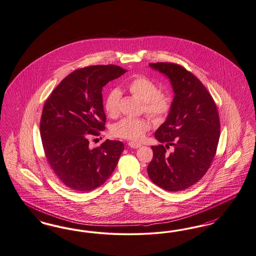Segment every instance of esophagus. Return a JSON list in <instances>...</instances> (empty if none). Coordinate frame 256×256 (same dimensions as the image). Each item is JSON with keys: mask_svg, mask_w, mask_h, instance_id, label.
<instances>
[{"mask_svg": "<svg viewBox=\"0 0 256 256\" xmlns=\"http://www.w3.org/2000/svg\"><path fill=\"white\" fill-rule=\"evenodd\" d=\"M128 146H130V148H138L141 146L140 144L134 143V142H130Z\"/></svg>", "mask_w": 256, "mask_h": 256, "instance_id": "obj_1", "label": "esophagus"}]
</instances>
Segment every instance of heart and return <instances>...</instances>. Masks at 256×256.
<instances>
[{
	"instance_id": "b5f03b06",
	"label": "heart",
	"mask_w": 256,
	"mask_h": 256,
	"mask_svg": "<svg viewBox=\"0 0 256 256\" xmlns=\"http://www.w3.org/2000/svg\"><path fill=\"white\" fill-rule=\"evenodd\" d=\"M126 90L143 102V110L154 120H162L170 110V100L159 92L156 84L144 76H138L126 84ZM120 92L112 90L106 96L104 108L110 118L117 117L119 113ZM150 124L144 118H124L113 126L112 132L115 137L139 142L150 130Z\"/></svg>"
}]
</instances>
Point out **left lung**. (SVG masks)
<instances>
[{
    "instance_id": "1",
    "label": "left lung",
    "mask_w": 256,
    "mask_h": 256,
    "mask_svg": "<svg viewBox=\"0 0 256 256\" xmlns=\"http://www.w3.org/2000/svg\"><path fill=\"white\" fill-rule=\"evenodd\" d=\"M172 86L174 98L166 120L155 132L163 144L152 146L154 158L148 174L154 184L168 192H180L197 183L214 158L220 137L216 104L203 84L192 73L172 62L150 64Z\"/></svg>"
}]
</instances>
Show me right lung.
Masks as SVG:
<instances>
[{
  "instance_id": "obj_1",
  "label": "right lung",
  "mask_w": 256,
  "mask_h": 256,
  "mask_svg": "<svg viewBox=\"0 0 256 256\" xmlns=\"http://www.w3.org/2000/svg\"><path fill=\"white\" fill-rule=\"evenodd\" d=\"M126 72L114 64L76 70L46 101L40 123L44 154L54 174L72 190L84 192L104 184L124 152L121 141L106 140L92 148L88 138L104 130L102 88Z\"/></svg>"
}]
</instances>
